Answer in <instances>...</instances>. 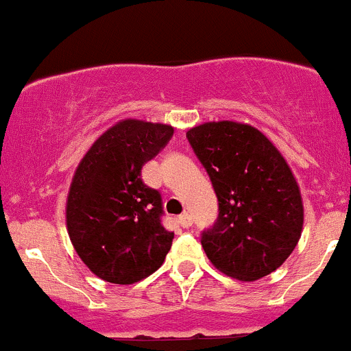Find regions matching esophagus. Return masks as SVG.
<instances>
[{
    "mask_svg": "<svg viewBox=\"0 0 351 351\" xmlns=\"http://www.w3.org/2000/svg\"><path fill=\"white\" fill-rule=\"evenodd\" d=\"M193 217H191V215H182V217H179V225L182 228H189L191 225H193Z\"/></svg>",
    "mask_w": 351,
    "mask_h": 351,
    "instance_id": "1",
    "label": "esophagus"
}]
</instances>
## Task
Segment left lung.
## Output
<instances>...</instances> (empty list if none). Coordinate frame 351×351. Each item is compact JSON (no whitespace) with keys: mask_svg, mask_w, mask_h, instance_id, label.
Segmentation results:
<instances>
[{"mask_svg":"<svg viewBox=\"0 0 351 351\" xmlns=\"http://www.w3.org/2000/svg\"><path fill=\"white\" fill-rule=\"evenodd\" d=\"M218 199V217L201 232L221 273L254 282L292 254L304 223L297 180L275 145L256 128L220 121L186 133Z\"/></svg>","mask_w":351,"mask_h":351,"instance_id":"1","label":"left lung"}]
</instances>
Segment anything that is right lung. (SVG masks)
Returning <instances> with one entry per match:
<instances>
[{"label":"right lung","mask_w":351,"mask_h":351,"mask_svg":"<svg viewBox=\"0 0 351 351\" xmlns=\"http://www.w3.org/2000/svg\"><path fill=\"white\" fill-rule=\"evenodd\" d=\"M174 128L128 119L92 145L73 177L66 223L75 251L99 278L130 285L157 271L174 232L162 225V194L141 169L171 141Z\"/></svg>","instance_id":"1"}]
</instances>
